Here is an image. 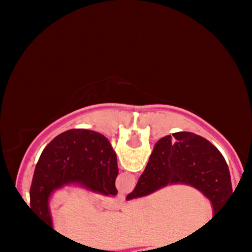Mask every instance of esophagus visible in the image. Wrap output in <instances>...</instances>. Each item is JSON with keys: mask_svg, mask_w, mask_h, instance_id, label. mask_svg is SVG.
<instances>
[{"mask_svg": "<svg viewBox=\"0 0 252 252\" xmlns=\"http://www.w3.org/2000/svg\"><path fill=\"white\" fill-rule=\"evenodd\" d=\"M123 201H124V195L120 194L118 196H116V198L111 199V200L109 201V206L114 207V209H117V207H120L121 205L123 204Z\"/></svg>", "mask_w": 252, "mask_h": 252, "instance_id": "1", "label": "esophagus"}]
</instances>
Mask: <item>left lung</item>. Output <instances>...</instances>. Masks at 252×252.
Masks as SVG:
<instances>
[{"label":"left lung","instance_id":"obj_1","mask_svg":"<svg viewBox=\"0 0 252 252\" xmlns=\"http://www.w3.org/2000/svg\"><path fill=\"white\" fill-rule=\"evenodd\" d=\"M117 156L108 138L92 130L72 129L43 149L31 186V210L52 228L48 199L54 189L79 184L94 192L116 195Z\"/></svg>","mask_w":252,"mask_h":252}]
</instances>
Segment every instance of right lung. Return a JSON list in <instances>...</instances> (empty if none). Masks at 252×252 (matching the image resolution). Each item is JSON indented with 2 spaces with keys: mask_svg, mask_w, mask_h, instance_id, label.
<instances>
[{
  "mask_svg": "<svg viewBox=\"0 0 252 252\" xmlns=\"http://www.w3.org/2000/svg\"><path fill=\"white\" fill-rule=\"evenodd\" d=\"M176 182L204 193L212 202L215 216L232 196L230 170L220 152L206 138L181 131L158 141L146 169L126 199L148 195Z\"/></svg>",
  "mask_w": 252,
  "mask_h": 252,
  "instance_id": "right-lung-1",
  "label": "right lung"
}]
</instances>
